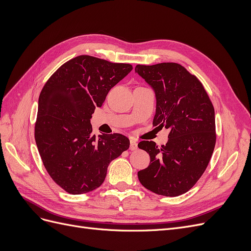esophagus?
I'll return each mask as SVG.
<instances>
[{
	"label": "esophagus",
	"mask_w": 251,
	"mask_h": 251,
	"mask_svg": "<svg viewBox=\"0 0 251 251\" xmlns=\"http://www.w3.org/2000/svg\"><path fill=\"white\" fill-rule=\"evenodd\" d=\"M136 149H137V142H136L135 139L131 138V140H130V150L135 151Z\"/></svg>",
	"instance_id": "34e87169"
}]
</instances>
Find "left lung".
Returning <instances> with one entry per match:
<instances>
[{
  "mask_svg": "<svg viewBox=\"0 0 251 251\" xmlns=\"http://www.w3.org/2000/svg\"><path fill=\"white\" fill-rule=\"evenodd\" d=\"M135 72L155 92L153 126L170 128L165 146L147 140L138 143L151 158L148 168L138 172V179L157 195L180 196L200 179L214 151V105L202 82L179 64L137 65Z\"/></svg>",
  "mask_w": 251,
  "mask_h": 251,
  "instance_id": "8db88e82",
  "label": "left lung"
}]
</instances>
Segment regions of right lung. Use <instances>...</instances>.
<instances>
[{
	"label": "right lung",
	"mask_w": 251,
	"mask_h": 251,
	"mask_svg": "<svg viewBox=\"0 0 251 251\" xmlns=\"http://www.w3.org/2000/svg\"><path fill=\"white\" fill-rule=\"evenodd\" d=\"M133 69L90 55L68 60L51 75L39 98L34 137L45 169L67 193L100 187L110 162L130 147L121 134H92L90 119L109 91Z\"/></svg>",
	"instance_id": "right-lung-1"
}]
</instances>
